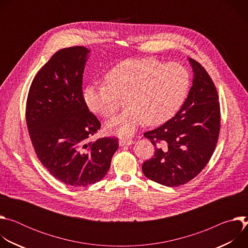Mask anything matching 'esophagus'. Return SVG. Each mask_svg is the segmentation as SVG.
Listing matches in <instances>:
<instances>
[{
  "instance_id": "obj_1",
  "label": "esophagus",
  "mask_w": 248,
  "mask_h": 248,
  "mask_svg": "<svg viewBox=\"0 0 248 248\" xmlns=\"http://www.w3.org/2000/svg\"><path fill=\"white\" fill-rule=\"evenodd\" d=\"M131 144H133V141L131 139H123L122 138L120 140V145L121 146H129Z\"/></svg>"
}]
</instances>
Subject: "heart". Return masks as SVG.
Wrapping results in <instances>:
<instances>
[{
	"label": "heart",
	"mask_w": 248,
	"mask_h": 248,
	"mask_svg": "<svg viewBox=\"0 0 248 248\" xmlns=\"http://www.w3.org/2000/svg\"><path fill=\"white\" fill-rule=\"evenodd\" d=\"M106 83L88 85L83 92L87 108L108 118L119 109L121 97L127 107L106 127L122 137L133 134L144 121L160 124L181 109L190 87V75L181 63H164L153 58L124 60L107 73Z\"/></svg>",
	"instance_id": "1"
}]
</instances>
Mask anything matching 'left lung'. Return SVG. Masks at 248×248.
Masks as SVG:
<instances>
[{"instance_id": "left-lung-1", "label": "left lung", "mask_w": 248, "mask_h": 248, "mask_svg": "<svg viewBox=\"0 0 248 248\" xmlns=\"http://www.w3.org/2000/svg\"><path fill=\"white\" fill-rule=\"evenodd\" d=\"M193 82L176 115L144 136L155 146L154 157L142 165L146 178L166 186L190 182L213 155L220 133L217 89L205 68L188 59Z\"/></svg>"}]
</instances>
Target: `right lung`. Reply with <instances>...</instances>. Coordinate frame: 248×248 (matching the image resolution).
Wrapping results in <instances>:
<instances>
[{
	"label": "right lung",
	"mask_w": 248,
	"mask_h": 248,
	"mask_svg": "<svg viewBox=\"0 0 248 248\" xmlns=\"http://www.w3.org/2000/svg\"><path fill=\"white\" fill-rule=\"evenodd\" d=\"M81 46L56 52L35 76L26 101V124L38 159L62 183L81 187L107 174L119 139L90 141L101 127L83 100L87 55Z\"/></svg>",
	"instance_id": "1"
}]
</instances>
